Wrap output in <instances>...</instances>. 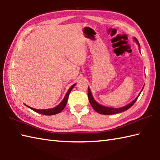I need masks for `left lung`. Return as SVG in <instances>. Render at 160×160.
I'll return each mask as SVG.
<instances>
[{
	"label": "left lung",
	"instance_id": "left-lung-1",
	"mask_svg": "<svg viewBox=\"0 0 160 160\" xmlns=\"http://www.w3.org/2000/svg\"><path fill=\"white\" fill-rule=\"evenodd\" d=\"M134 40L136 41V43L138 44V45L139 46V49L140 51V44L139 42H138V40L136 38H134ZM144 86L142 88V89L141 92L142 91L143 88H144ZM141 92H140L139 95L138 96V97L134 99V100L131 102V103L128 104L127 105H125V107H122V108H108V107H105V106H102L100 104H98V102L96 101L93 97H92V93H91V91H90V89L89 88H88V98H89V101L90 102V104L92 105V107L93 108V109L95 110L96 112H98L100 113V114H103V115H111V114H115V113H120V112H125L126 111V110H127L128 109H129L131 106H132L135 102H136V101H137V99L138 98V97H139Z\"/></svg>",
	"mask_w": 160,
	"mask_h": 160
}]
</instances>
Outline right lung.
<instances>
[{"label": "right lung", "instance_id": "obj_1", "mask_svg": "<svg viewBox=\"0 0 160 160\" xmlns=\"http://www.w3.org/2000/svg\"><path fill=\"white\" fill-rule=\"evenodd\" d=\"M75 85H76V83L73 84L72 86L69 88V90H68V92H67V93L64 97V98H63L62 101L60 102V103L58 106H56L55 108H51V109H37L32 108L29 107V106H27H27L28 108H29L30 109H31L32 110H33L34 112L39 113H41V114H43V115L51 116V115L57 114V113H59L61 112L62 110L63 109V108L66 107V103H67V101H68V97H69V94L70 93L71 90H72V88H74V86H75Z\"/></svg>", "mask_w": 160, "mask_h": 160}]
</instances>
